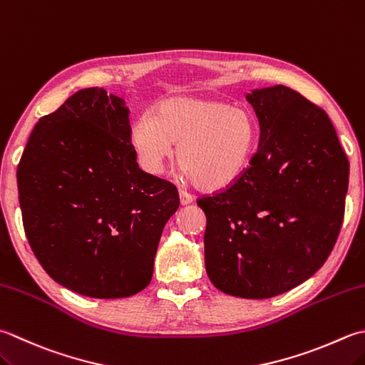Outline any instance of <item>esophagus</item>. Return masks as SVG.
<instances>
[{
    "mask_svg": "<svg viewBox=\"0 0 365 365\" xmlns=\"http://www.w3.org/2000/svg\"><path fill=\"white\" fill-rule=\"evenodd\" d=\"M178 195H180V204L182 205H188V204H191L192 201H195V196L190 195V192L185 191V190H180V192H178Z\"/></svg>",
    "mask_w": 365,
    "mask_h": 365,
    "instance_id": "obj_1",
    "label": "esophagus"
}]
</instances>
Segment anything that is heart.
<instances>
[{
    "label": "heart",
    "mask_w": 365,
    "mask_h": 365,
    "mask_svg": "<svg viewBox=\"0 0 365 365\" xmlns=\"http://www.w3.org/2000/svg\"><path fill=\"white\" fill-rule=\"evenodd\" d=\"M259 138L247 107L215 99L170 96L131 128V144L148 173H161L178 144V161L196 187L218 191L247 173Z\"/></svg>",
    "instance_id": "heart-1"
}]
</instances>
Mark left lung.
<instances>
[{"mask_svg":"<svg viewBox=\"0 0 365 365\" xmlns=\"http://www.w3.org/2000/svg\"><path fill=\"white\" fill-rule=\"evenodd\" d=\"M259 145L247 173L197 199L205 270L235 297L283 294L331 255L345 213L349 163L327 113L284 85L247 93Z\"/></svg>","mask_w":365,"mask_h":365,"instance_id":"8db88e82","label":"left lung"}]
</instances>
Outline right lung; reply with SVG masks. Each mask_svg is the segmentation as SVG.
I'll return each instance as SVG.
<instances>
[{
    "label": "right lung",
    "instance_id": "1",
    "mask_svg": "<svg viewBox=\"0 0 365 365\" xmlns=\"http://www.w3.org/2000/svg\"><path fill=\"white\" fill-rule=\"evenodd\" d=\"M128 115L120 96L78 90L39 118L17 168L34 256L56 283L87 297L144 289L180 205L173 183L139 169Z\"/></svg>",
    "mask_w": 365,
    "mask_h": 365
}]
</instances>
